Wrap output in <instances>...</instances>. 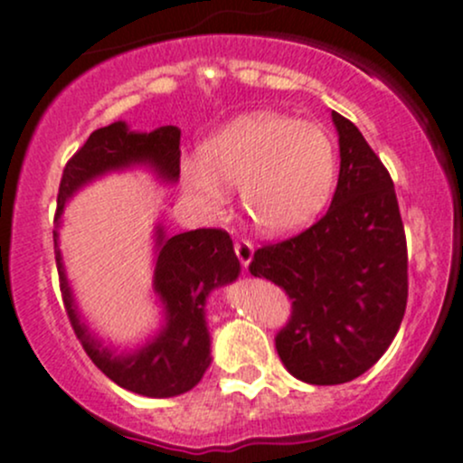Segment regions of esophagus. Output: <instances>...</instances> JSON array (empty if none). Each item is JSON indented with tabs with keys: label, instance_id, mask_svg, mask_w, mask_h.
<instances>
[{
	"label": "esophagus",
	"instance_id": "esophagus-1",
	"mask_svg": "<svg viewBox=\"0 0 463 463\" xmlns=\"http://www.w3.org/2000/svg\"><path fill=\"white\" fill-rule=\"evenodd\" d=\"M252 250H255V248H252V244L248 240H235V255H237V260L241 261V266H244V269L250 264Z\"/></svg>",
	"mask_w": 463,
	"mask_h": 463
}]
</instances>
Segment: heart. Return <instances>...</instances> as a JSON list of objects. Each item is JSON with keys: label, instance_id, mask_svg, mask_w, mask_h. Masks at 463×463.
I'll list each match as a JSON object with an SVG mask.
<instances>
[{"label": "heart", "instance_id": "obj_1", "mask_svg": "<svg viewBox=\"0 0 463 463\" xmlns=\"http://www.w3.org/2000/svg\"><path fill=\"white\" fill-rule=\"evenodd\" d=\"M184 184L203 206L226 202L240 186L246 217L260 231L284 235L304 226L335 182V144L319 124L279 113L241 115L199 148L182 168Z\"/></svg>", "mask_w": 463, "mask_h": 463}]
</instances>
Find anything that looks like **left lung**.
<instances>
[{"instance_id": "obj_1", "label": "left lung", "mask_w": 463, "mask_h": 463, "mask_svg": "<svg viewBox=\"0 0 463 463\" xmlns=\"http://www.w3.org/2000/svg\"><path fill=\"white\" fill-rule=\"evenodd\" d=\"M339 179L326 215L252 255L250 275L290 297L275 348L290 374L346 383L386 353L408 299L406 232L391 173L353 121L333 113Z\"/></svg>"}]
</instances>
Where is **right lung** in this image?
<instances>
[{
  "mask_svg": "<svg viewBox=\"0 0 463 463\" xmlns=\"http://www.w3.org/2000/svg\"><path fill=\"white\" fill-rule=\"evenodd\" d=\"M179 128L162 126L153 133H133L124 121L90 133L84 146L68 159L57 193V217L66 199L97 175L130 164H150L164 179L179 177ZM55 217V222H57ZM159 255L155 290L166 304L168 324L157 339L130 354H113L90 337L72 306L71 288L55 250L64 308L77 339L97 368L117 386L146 397H175L191 391L211 364V339L203 321V301L217 286L240 275V260L222 228H197L164 237L159 228ZM57 246V232H52Z\"/></svg>",
  "mask_w": 463,
  "mask_h": 463,
  "instance_id": "1",
  "label": "right lung"
}]
</instances>
